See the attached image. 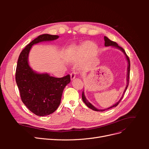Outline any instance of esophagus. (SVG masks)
Returning a JSON list of instances; mask_svg holds the SVG:
<instances>
[{
	"label": "esophagus",
	"instance_id": "obj_1",
	"mask_svg": "<svg viewBox=\"0 0 149 149\" xmlns=\"http://www.w3.org/2000/svg\"><path fill=\"white\" fill-rule=\"evenodd\" d=\"M76 74H77V72H76V71H73V72H72V73L70 74L71 79H73L74 78H75Z\"/></svg>",
	"mask_w": 149,
	"mask_h": 149
}]
</instances>
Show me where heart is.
<instances>
[{
    "label": "heart",
    "mask_w": 149,
    "mask_h": 149,
    "mask_svg": "<svg viewBox=\"0 0 149 149\" xmlns=\"http://www.w3.org/2000/svg\"><path fill=\"white\" fill-rule=\"evenodd\" d=\"M96 51V47L92 43H84L79 47L72 49L70 56L74 60H82L89 58L91 59L94 56V53Z\"/></svg>",
    "instance_id": "heart-1"
}]
</instances>
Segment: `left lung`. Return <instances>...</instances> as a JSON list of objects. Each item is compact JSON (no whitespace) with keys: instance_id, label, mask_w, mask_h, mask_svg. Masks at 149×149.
<instances>
[{"instance_id":"1","label":"left lung","mask_w":149,"mask_h":149,"mask_svg":"<svg viewBox=\"0 0 149 149\" xmlns=\"http://www.w3.org/2000/svg\"><path fill=\"white\" fill-rule=\"evenodd\" d=\"M104 41H105V43H104V45L106 46V47H108V46H112V47H116V48H119V49H121L122 51H123V52H124V53L125 54V56H126V58H127V61H128V68H127V86H126V88H125V90L124 91V94H123V96H122V97H121V99L120 100L117 102L116 104H114V105H113L112 106H111V107H109V108H108V109H110V108H112V107H116L117 106H118L119 104V102H120V101H121V100L123 98V96H124V93H125V91H126V89H127V87H128V85H129V78H130V60H129V56L127 55V54L125 53V50L124 49L122 48V47H119L118 45V43H117L116 42H113V41H111V40H109V38H108L107 37H104ZM82 99H83V102L85 103V104L89 108H90V109H93V110H94V111H105V110H106V109H104V110H99V109H97L96 107H94L91 103H89L88 101V100H86V97H85V96H84V92L83 91V93H82Z\"/></svg>"}]
</instances>
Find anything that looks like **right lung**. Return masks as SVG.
<instances>
[{
	"mask_svg": "<svg viewBox=\"0 0 149 149\" xmlns=\"http://www.w3.org/2000/svg\"><path fill=\"white\" fill-rule=\"evenodd\" d=\"M58 37V35L49 34L38 36L22 49L18 59L15 81L21 100L26 107L37 116H48L57 109L63 89L70 83L71 79L70 74L58 78L48 74L36 73L29 65V53L34 44L52 41Z\"/></svg>",
	"mask_w": 149,
	"mask_h": 149,
	"instance_id": "add662e5",
	"label": "right lung"
}]
</instances>
